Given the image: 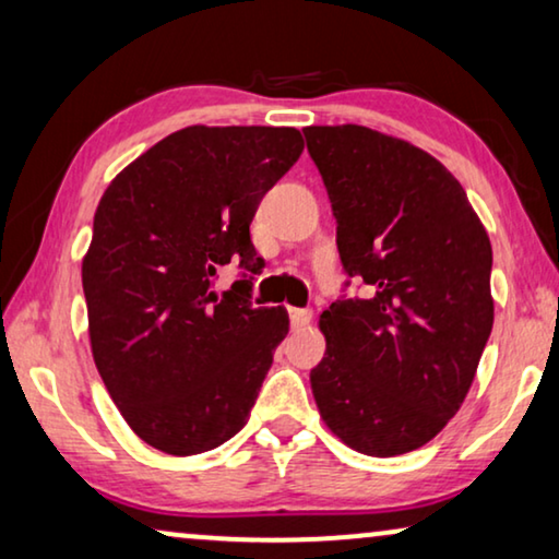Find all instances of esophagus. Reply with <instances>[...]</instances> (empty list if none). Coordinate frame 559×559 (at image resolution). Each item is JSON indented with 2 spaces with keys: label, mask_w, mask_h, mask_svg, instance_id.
I'll list each match as a JSON object with an SVG mask.
<instances>
[{
  "label": "esophagus",
  "mask_w": 559,
  "mask_h": 559,
  "mask_svg": "<svg viewBox=\"0 0 559 559\" xmlns=\"http://www.w3.org/2000/svg\"><path fill=\"white\" fill-rule=\"evenodd\" d=\"M288 319H290V326H294V329H304V326L311 324L313 311L311 309H288Z\"/></svg>",
  "instance_id": "obj_1"
}]
</instances>
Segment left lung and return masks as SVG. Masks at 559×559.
Listing matches in <instances>:
<instances>
[{"label":"left lung","instance_id":"obj_1","mask_svg":"<svg viewBox=\"0 0 559 559\" xmlns=\"http://www.w3.org/2000/svg\"><path fill=\"white\" fill-rule=\"evenodd\" d=\"M344 271L369 288L321 313L311 390L329 430L390 459L459 413L493 326L491 242L443 164L367 126H309Z\"/></svg>","mask_w":559,"mask_h":559}]
</instances>
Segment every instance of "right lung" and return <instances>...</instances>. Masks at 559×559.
<instances>
[{
    "label": "right lung",
    "mask_w": 559,
    "mask_h": 559,
    "mask_svg": "<svg viewBox=\"0 0 559 559\" xmlns=\"http://www.w3.org/2000/svg\"><path fill=\"white\" fill-rule=\"evenodd\" d=\"M304 152L288 126H187L108 185L83 258L91 349L108 395L156 451L194 455L248 423L288 313L219 298L217 265L258 271L250 223Z\"/></svg>",
    "instance_id": "add662e5"
}]
</instances>
